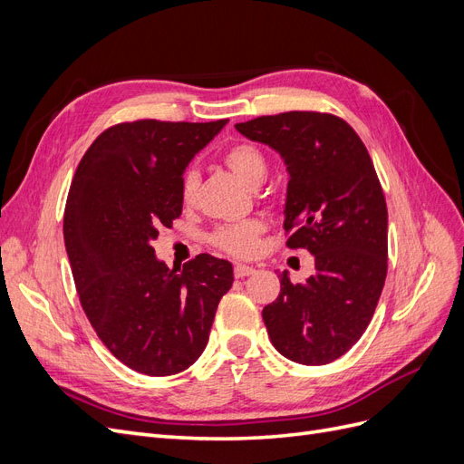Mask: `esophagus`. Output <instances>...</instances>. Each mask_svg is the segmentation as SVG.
<instances>
[{
    "instance_id": "1",
    "label": "esophagus",
    "mask_w": 464,
    "mask_h": 464,
    "mask_svg": "<svg viewBox=\"0 0 464 464\" xmlns=\"http://www.w3.org/2000/svg\"><path fill=\"white\" fill-rule=\"evenodd\" d=\"M254 273H256V269H254V266H249V265H236L234 266V276L236 278H246V276L254 275Z\"/></svg>"
}]
</instances>
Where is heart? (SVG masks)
Listing matches in <instances>:
<instances>
[{
    "mask_svg": "<svg viewBox=\"0 0 464 464\" xmlns=\"http://www.w3.org/2000/svg\"><path fill=\"white\" fill-rule=\"evenodd\" d=\"M222 162L240 178L246 186L257 188L263 184L266 176V159L259 147L251 143H236L222 154ZM199 188L198 172L188 170L179 181V199L184 205H191L195 201ZM265 232V224L257 218H247L244 222L222 227L213 234V244L227 251L230 256L251 257L257 254L259 237Z\"/></svg>",
    "mask_w": 464,
    "mask_h": 464,
    "instance_id": "b5f03b06",
    "label": "heart"
}]
</instances>
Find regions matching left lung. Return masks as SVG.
Masks as SVG:
<instances>
[{"label": "left lung", "instance_id": "obj_1", "mask_svg": "<svg viewBox=\"0 0 464 464\" xmlns=\"http://www.w3.org/2000/svg\"><path fill=\"white\" fill-rule=\"evenodd\" d=\"M236 130L283 157L288 170L286 246L315 257V275L263 307L273 346L304 366L346 354L368 329L387 276V205L366 145L321 111L261 116Z\"/></svg>", "mask_w": 464, "mask_h": 464}]
</instances>
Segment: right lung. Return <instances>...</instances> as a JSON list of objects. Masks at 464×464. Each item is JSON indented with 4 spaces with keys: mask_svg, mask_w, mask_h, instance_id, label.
Segmentation results:
<instances>
[{
    "mask_svg": "<svg viewBox=\"0 0 464 464\" xmlns=\"http://www.w3.org/2000/svg\"><path fill=\"white\" fill-rule=\"evenodd\" d=\"M228 120H137L111 125L81 159L69 188L63 240L92 329L125 366L152 377L201 356L232 265L201 254L184 269L154 256L159 228L181 215L186 166Z\"/></svg>",
    "mask_w": 464,
    "mask_h": 464,
    "instance_id": "right-lung-1",
    "label": "right lung"
}]
</instances>
